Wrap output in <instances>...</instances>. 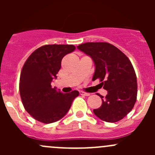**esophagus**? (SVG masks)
<instances>
[{"label":"esophagus","mask_w":155,"mask_h":155,"mask_svg":"<svg viewBox=\"0 0 155 155\" xmlns=\"http://www.w3.org/2000/svg\"><path fill=\"white\" fill-rule=\"evenodd\" d=\"M79 94L81 95H84V96H89L90 94L89 93H86V92H84V91H79Z\"/></svg>","instance_id":"1"}]
</instances>
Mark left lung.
Listing matches in <instances>:
<instances>
[{
  "instance_id": "1",
  "label": "left lung",
  "mask_w": 155,
  "mask_h": 155,
  "mask_svg": "<svg viewBox=\"0 0 155 155\" xmlns=\"http://www.w3.org/2000/svg\"><path fill=\"white\" fill-rule=\"evenodd\" d=\"M77 48L90 56L94 63L92 80L100 79L107 91L105 97L99 94L102 105L94 109V115L107 122L121 120L132 110L137 101V76L130 61L108 43H85Z\"/></svg>"
}]
</instances>
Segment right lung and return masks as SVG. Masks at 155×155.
I'll list each match as a JSON object with an SVG mask.
<instances>
[{"mask_svg":"<svg viewBox=\"0 0 155 155\" xmlns=\"http://www.w3.org/2000/svg\"><path fill=\"white\" fill-rule=\"evenodd\" d=\"M76 49L73 45H46L36 49L25 63L21 72L19 92L28 112L40 122H55L69 111L78 91L63 94L52 88V79L61 68V60Z\"/></svg>","mask_w":155,"mask_h":155,"instance_id":"1","label":"right lung"}]
</instances>
